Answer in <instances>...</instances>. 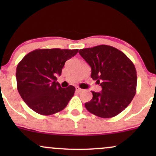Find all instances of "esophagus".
<instances>
[{
    "label": "esophagus",
    "mask_w": 156,
    "mask_h": 156,
    "mask_svg": "<svg viewBox=\"0 0 156 156\" xmlns=\"http://www.w3.org/2000/svg\"><path fill=\"white\" fill-rule=\"evenodd\" d=\"M76 91L77 92H80L82 91V89H80L78 87H77L76 88Z\"/></svg>",
    "instance_id": "esophagus-1"
}]
</instances>
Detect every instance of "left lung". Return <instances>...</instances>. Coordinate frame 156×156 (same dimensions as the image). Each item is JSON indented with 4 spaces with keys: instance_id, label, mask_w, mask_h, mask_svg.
Listing matches in <instances>:
<instances>
[{
    "instance_id": "8db88e82",
    "label": "left lung",
    "mask_w": 156,
    "mask_h": 156,
    "mask_svg": "<svg viewBox=\"0 0 156 156\" xmlns=\"http://www.w3.org/2000/svg\"><path fill=\"white\" fill-rule=\"evenodd\" d=\"M91 67V78L102 87L85 107L102 118L117 116L130 104L136 92V70L131 60L117 48L105 44L78 51Z\"/></svg>"
}]
</instances>
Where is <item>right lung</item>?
Listing matches in <instances>:
<instances>
[{
    "label": "right lung",
    "instance_id": "add662e5",
    "mask_svg": "<svg viewBox=\"0 0 156 156\" xmlns=\"http://www.w3.org/2000/svg\"><path fill=\"white\" fill-rule=\"evenodd\" d=\"M78 49H37L23 57L17 67V90L30 108L42 115H51L67 106L76 88H62L55 76H61L66 61Z\"/></svg>",
    "mask_w": 156,
    "mask_h": 156
}]
</instances>
